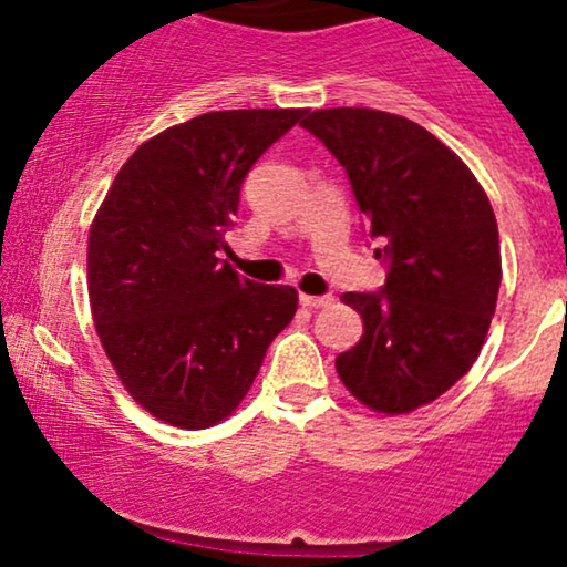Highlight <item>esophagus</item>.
Wrapping results in <instances>:
<instances>
[{
	"label": "esophagus",
	"mask_w": 567,
	"mask_h": 567,
	"mask_svg": "<svg viewBox=\"0 0 567 567\" xmlns=\"http://www.w3.org/2000/svg\"><path fill=\"white\" fill-rule=\"evenodd\" d=\"M333 301V296H306V292H301V303L309 306V309H320V306H330Z\"/></svg>",
	"instance_id": "obj_1"
}]
</instances>
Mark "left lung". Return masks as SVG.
Instances as JSON below:
<instances>
[{
	"label": "left lung",
	"instance_id": "8db88e82",
	"mask_svg": "<svg viewBox=\"0 0 567 567\" xmlns=\"http://www.w3.org/2000/svg\"><path fill=\"white\" fill-rule=\"evenodd\" d=\"M301 125L347 171L386 264L379 292L341 296L365 333L336 370L362 405L410 413L445 394L485 343L501 285L491 199L445 143L405 116L341 106Z\"/></svg>",
	"mask_w": 567,
	"mask_h": 567
}]
</instances>
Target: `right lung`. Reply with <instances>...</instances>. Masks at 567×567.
Listing matches in <instances>:
<instances>
[{
	"label": "right lung",
	"instance_id": "add662e5",
	"mask_svg": "<svg viewBox=\"0 0 567 567\" xmlns=\"http://www.w3.org/2000/svg\"><path fill=\"white\" fill-rule=\"evenodd\" d=\"M306 109L194 116L135 148L87 239V292L106 357L141 408L207 429L250 392L298 292L239 277L218 252L247 171Z\"/></svg>",
	"mask_w": 567,
	"mask_h": 567
}]
</instances>
